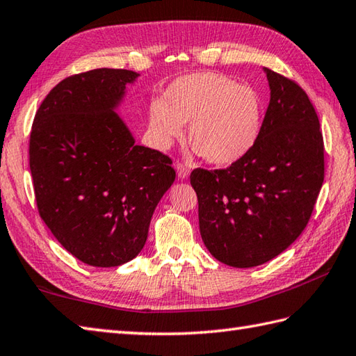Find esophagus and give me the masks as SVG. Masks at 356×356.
<instances>
[{"label": "esophagus", "mask_w": 356, "mask_h": 356, "mask_svg": "<svg viewBox=\"0 0 356 356\" xmlns=\"http://www.w3.org/2000/svg\"><path fill=\"white\" fill-rule=\"evenodd\" d=\"M177 174L180 179H186L190 176V168L185 163H177Z\"/></svg>", "instance_id": "34e87169"}]
</instances>
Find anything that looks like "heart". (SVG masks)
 Masks as SVG:
<instances>
[{
    "instance_id": "1",
    "label": "heart",
    "mask_w": 356,
    "mask_h": 356,
    "mask_svg": "<svg viewBox=\"0 0 356 356\" xmlns=\"http://www.w3.org/2000/svg\"><path fill=\"white\" fill-rule=\"evenodd\" d=\"M154 145L168 148L188 124V142L214 165H231L259 140L263 105L252 88L226 74L203 72L172 81L163 99L156 97L148 111Z\"/></svg>"
}]
</instances>
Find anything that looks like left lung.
<instances>
[{"mask_svg": "<svg viewBox=\"0 0 356 356\" xmlns=\"http://www.w3.org/2000/svg\"><path fill=\"white\" fill-rule=\"evenodd\" d=\"M264 72L270 101L252 149L226 168H195L190 176L203 243L234 268L259 266L289 248L324 180V142L311 99L295 81Z\"/></svg>", "mask_w": 356, "mask_h": 356, "instance_id": "obj_1", "label": "left lung"}]
</instances>
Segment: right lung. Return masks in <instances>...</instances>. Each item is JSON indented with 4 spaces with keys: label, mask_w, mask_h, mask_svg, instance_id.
I'll list each match as a JSON object with an SVG mask.
<instances>
[{
    "label": "right lung",
    "mask_w": 356,
    "mask_h": 356,
    "mask_svg": "<svg viewBox=\"0 0 356 356\" xmlns=\"http://www.w3.org/2000/svg\"><path fill=\"white\" fill-rule=\"evenodd\" d=\"M138 73L96 69L50 90L38 108L29 163L38 213L55 238L97 268L133 260L176 179L168 156L136 145L115 108Z\"/></svg>",
    "instance_id": "right-lung-1"
}]
</instances>
